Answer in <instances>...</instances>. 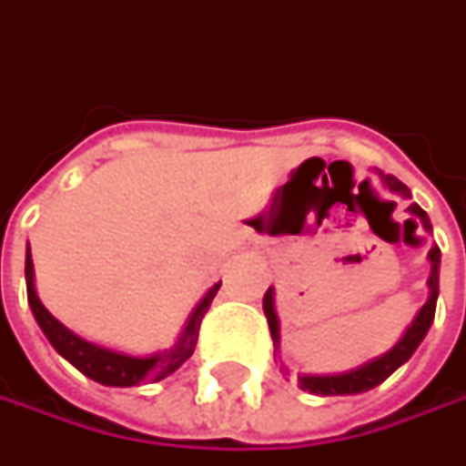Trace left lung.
<instances>
[{"label": "left lung", "instance_id": "left-lung-1", "mask_svg": "<svg viewBox=\"0 0 466 466\" xmlns=\"http://www.w3.org/2000/svg\"><path fill=\"white\" fill-rule=\"evenodd\" d=\"M379 178H381V184H384L391 194H397V197H404V199H410L412 194H410V188L404 187L400 178H394V176H389V173H381L379 170ZM407 212L412 215V218H418L420 225L428 230V233H433V225L428 220V215H425V209L420 205H412L407 207ZM412 223V220H410ZM428 261H431V278H428V300L422 303V309L415 313V319L407 324V329L402 331V337L391 345V348L381 352V355H376V358H370L366 363H360V366L350 368V370H339V373H298V386L303 389V391H311V394H319V397H334V394H363L368 389H373V386H379L381 381H386L394 370L400 366H404L410 358H412V352L420 348V342L425 339V334L431 329V324H433V316H436V300H439V272H441V251L439 246H431V251H428ZM264 316H267V324H269V331H272V342H275V358H278L279 352V319L278 311H275V288H269L267 290V296H264ZM282 373H288V368L282 363Z\"/></svg>", "mask_w": 466, "mask_h": 466}]
</instances>
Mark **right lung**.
Returning a JSON list of instances; mask_svg holds the SVG:
<instances>
[{"label":"right lung","instance_id":"right-lung-1","mask_svg":"<svg viewBox=\"0 0 466 466\" xmlns=\"http://www.w3.org/2000/svg\"><path fill=\"white\" fill-rule=\"evenodd\" d=\"M25 285L30 311L46 334V339L51 342V348L56 350L64 360H69L80 373H85L87 379H93L103 386H139L147 384V381H160L170 373H176L197 348L199 324L205 319L212 298L220 290V282H215L205 296L199 298V303L191 309L184 329L178 331V337L170 348L157 350L150 355H132V352H121V350L90 342V339L80 337L77 331L64 327L56 316H51V311L46 309L38 293H35V269H33V259H30V243L25 246Z\"/></svg>","mask_w":466,"mask_h":466}]
</instances>
